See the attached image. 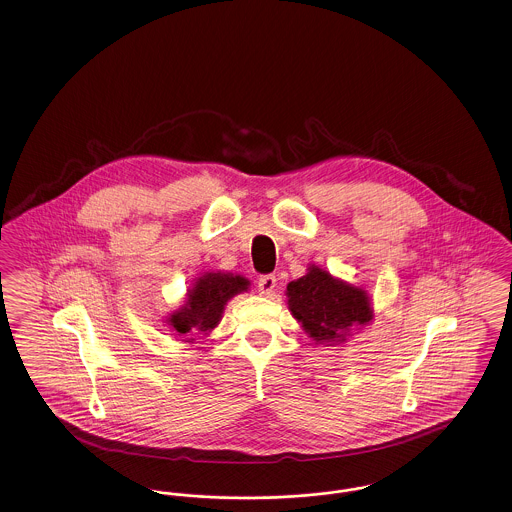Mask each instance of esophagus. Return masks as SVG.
<instances>
[{
    "label": "esophagus",
    "mask_w": 512,
    "mask_h": 512,
    "mask_svg": "<svg viewBox=\"0 0 512 512\" xmlns=\"http://www.w3.org/2000/svg\"><path fill=\"white\" fill-rule=\"evenodd\" d=\"M274 288H276V276L274 274H265V276L259 278L257 290H259L261 295H270V293L274 292Z\"/></svg>",
    "instance_id": "1"
}]
</instances>
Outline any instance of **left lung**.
<instances>
[{
  "label": "left lung",
  "mask_w": 512,
  "mask_h": 512,
  "mask_svg": "<svg viewBox=\"0 0 512 512\" xmlns=\"http://www.w3.org/2000/svg\"><path fill=\"white\" fill-rule=\"evenodd\" d=\"M309 272L288 284V309L301 322L309 338L317 343H343L349 330L365 326L374 311L370 297L363 288L334 278L322 268H307Z\"/></svg>",
  "instance_id": "8db88e82"
}]
</instances>
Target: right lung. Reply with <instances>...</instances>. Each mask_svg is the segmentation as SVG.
Masks as SVG:
<instances>
[{
	"label": "right lung",
	"instance_id": "obj_1",
	"mask_svg": "<svg viewBox=\"0 0 512 512\" xmlns=\"http://www.w3.org/2000/svg\"><path fill=\"white\" fill-rule=\"evenodd\" d=\"M249 280L232 272H205L186 293V301L167 318L174 336L209 334L222 318L224 305L238 293L247 292Z\"/></svg>",
	"mask_w": 512,
	"mask_h": 512
}]
</instances>
